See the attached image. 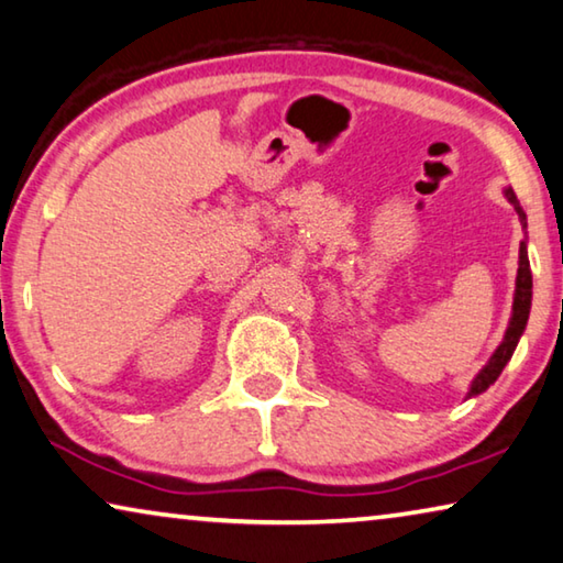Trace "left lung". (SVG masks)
<instances>
[{"mask_svg":"<svg viewBox=\"0 0 563 563\" xmlns=\"http://www.w3.org/2000/svg\"><path fill=\"white\" fill-rule=\"evenodd\" d=\"M506 198L511 200V205L519 212L521 222H526V216L521 210L519 200H516L514 190H506ZM531 265H529V255H526V245L521 243L519 250V275H516V296H514V316H511V323H508V330L504 335V343L496 347V353L490 355V361L484 371L478 373L474 386H471V394L468 396H478L484 394V390L494 383L498 376H501L504 365L511 361V355L516 351V343H519V338L526 328V320H529V310H531Z\"/></svg>","mask_w":563,"mask_h":563,"instance_id":"left-lung-1","label":"left lung"}]
</instances>
